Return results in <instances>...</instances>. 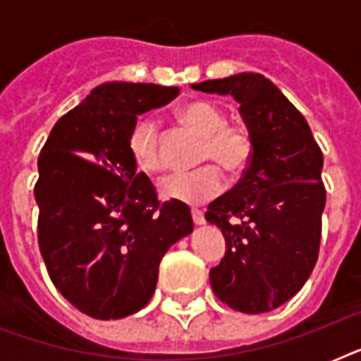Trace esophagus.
Instances as JSON below:
<instances>
[{
  "label": "esophagus",
  "instance_id": "34e87169",
  "mask_svg": "<svg viewBox=\"0 0 361 361\" xmlns=\"http://www.w3.org/2000/svg\"><path fill=\"white\" fill-rule=\"evenodd\" d=\"M191 215H192V221H195V225H197V226H200V225H204V223H206V219H204V214L200 212V209H192Z\"/></svg>",
  "mask_w": 361,
  "mask_h": 361
}]
</instances>
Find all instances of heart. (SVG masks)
<instances>
[{
  "label": "heart",
  "mask_w": 361,
  "mask_h": 361,
  "mask_svg": "<svg viewBox=\"0 0 361 361\" xmlns=\"http://www.w3.org/2000/svg\"><path fill=\"white\" fill-rule=\"evenodd\" d=\"M180 118L192 130L204 136L202 161H217L232 174L241 172L251 161V136L240 125H226V114L214 103L191 101L180 109ZM127 147L136 169L146 174H159L164 169L163 149L157 123L142 118L133 125ZM225 187V176L217 164H206L192 172H176L161 183V195L166 200L198 206L217 197Z\"/></svg>",
  "instance_id": "obj_1"
}]
</instances>
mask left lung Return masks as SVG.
<instances>
[{
  "instance_id": "obj_1",
  "label": "left lung",
  "mask_w": 361,
  "mask_h": 361,
  "mask_svg": "<svg viewBox=\"0 0 361 361\" xmlns=\"http://www.w3.org/2000/svg\"><path fill=\"white\" fill-rule=\"evenodd\" d=\"M191 87L236 99L252 142L241 180L206 212V221L226 240L209 283L228 307L268 313L305 285L319 258L326 206L322 152L305 118L258 73Z\"/></svg>"
}]
</instances>
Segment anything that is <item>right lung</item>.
Returning <instances> with one entry per match:
<instances>
[{"label": "right lung", "mask_w": 361, "mask_h": 361, "mask_svg": "<svg viewBox=\"0 0 361 361\" xmlns=\"http://www.w3.org/2000/svg\"><path fill=\"white\" fill-rule=\"evenodd\" d=\"M178 93L157 84H101L59 118L41 149L39 249L61 296L93 319L146 307L161 258L192 232L191 209L159 202L127 147L136 116Z\"/></svg>", "instance_id": "right-lung-1"}]
</instances>
